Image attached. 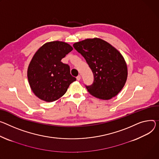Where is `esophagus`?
Returning a JSON list of instances; mask_svg holds the SVG:
<instances>
[{
    "instance_id": "34e87169",
    "label": "esophagus",
    "mask_w": 159,
    "mask_h": 159,
    "mask_svg": "<svg viewBox=\"0 0 159 159\" xmlns=\"http://www.w3.org/2000/svg\"><path fill=\"white\" fill-rule=\"evenodd\" d=\"M81 79V76L80 75H78L77 77V80H80Z\"/></svg>"
}]
</instances>
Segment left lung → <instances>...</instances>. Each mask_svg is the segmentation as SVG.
I'll return each mask as SVG.
<instances>
[{
  "label": "left lung",
  "instance_id": "8db88e82",
  "mask_svg": "<svg viewBox=\"0 0 159 159\" xmlns=\"http://www.w3.org/2000/svg\"><path fill=\"white\" fill-rule=\"evenodd\" d=\"M74 48L91 68L94 82L86 86L93 96L108 100L122 89L127 78V66L121 53L108 42L99 38L75 42Z\"/></svg>",
  "mask_w": 159,
  "mask_h": 159
}]
</instances>
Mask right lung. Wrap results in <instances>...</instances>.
I'll list each match as a JSON object with an SVG mask.
<instances>
[{
	"label": "right lung",
	"mask_w": 159,
	"mask_h": 159,
	"mask_svg": "<svg viewBox=\"0 0 159 159\" xmlns=\"http://www.w3.org/2000/svg\"><path fill=\"white\" fill-rule=\"evenodd\" d=\"M72 50L65 42L52 41L42 46L34 55L27 77L32 91L41 100L52 102L58 99L76 80L70 74L69 65L61 61Z\"/></svg>",
	"instance_id": "1"
}]
</instances>
